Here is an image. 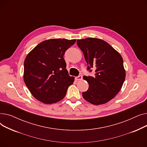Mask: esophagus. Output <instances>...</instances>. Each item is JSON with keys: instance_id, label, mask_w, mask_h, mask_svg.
Masks as SVG:
<instances>
[{"instance_id": "esophagus-1", "label": "esophagus", "mask_w": 147, "mask_h": 147, "mask_svg": "<svg viewBox=\"0 0 147 147\" xmlns=\"http://www.w3.org/2000/svg\"><path fill=\"white\" fill-rule=\"evenodd\" d=\"M75 79H76V80H81L82 79V76L81 75H79V76L76 77Z\"/></svg>"}]
</instances>
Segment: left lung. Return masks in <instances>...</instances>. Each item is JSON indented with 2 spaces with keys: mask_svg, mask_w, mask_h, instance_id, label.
Returning <instances> with one entry per match:
<instances>
[{
  "mask_svg": "<svg viewBox=\"0 0 147 147\" xmlns=\"http://www.w3.org/2000/svg\"><path fill=\"white\" fill-rule=\"evenodd\" d=\"M88 64L87 70L94 76H84L89 89L82 93L83 97L94 105L107 103L120 90L126 77L123 61L120 54L105 41L97 38L77 40Z\"/></svg>",
  "mask_w": 147,
  "mask_h": 147,
  "instance_id": "left-lung-1",
  "label": "left lung"
}]
</instances>
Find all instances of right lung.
Here are the masks:
<instances>
[{"instance_id":"obj_1","label":"right lung","mask_w":147,"mask_h":147,"mask_svg":"<svg viewBox=\"0 0 147 147\" xmlns=\"http://www.w3.org/2000/svg\"><path fill=\"white\" fill-rule=\"evenodd\" d=\"M76 39L45 40L31 51L24 64V80L32 95L45 104L55 103L66 95L74 82L64 59L65 51Z\"/></svg>"}]
</instances>
